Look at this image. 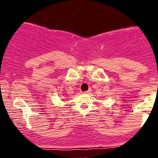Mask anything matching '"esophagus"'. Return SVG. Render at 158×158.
<instances>
[{"label":"esophagus","mask_w":158,"mask_h":158,"mask_svg":"<svg viewBox=\"0 0 158 158\" xmlns=\"http://www.w3.org/2000/svg\"><path fill=\"white\" fill-rule=\"evenodd\" d=\"M85 94H90V93H91V89H89V90H87V91H85Z\"/></svg>","instance_id":"esophagus-1"}]
</instances>
